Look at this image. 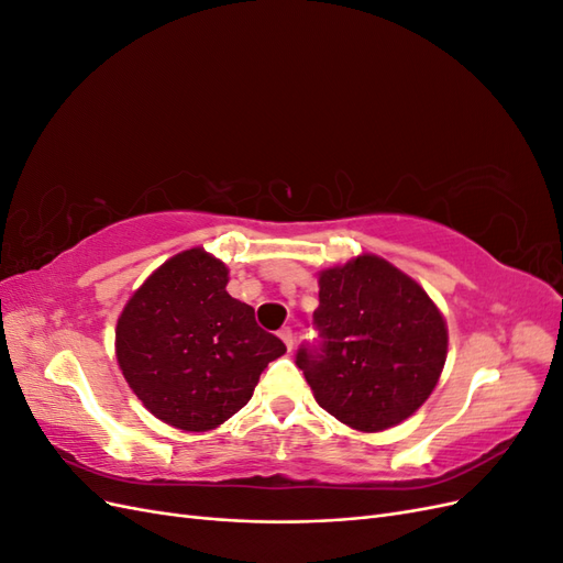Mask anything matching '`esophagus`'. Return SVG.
Segmentation results:
<instances>
[{
    "label": "esophagus",
    "instance_id": "34e87169",
    "mask_svg": "<svg viewBox=\"0 0 563 563\" xmlns=\"http://www.w3.org/2000/svg\"><path fill=\"white\" fill-rule=\"evenodd\" d=\"M279 338L284 340V345H286V350H288V352H291V350H294V331H291V329H288V327H284V329L279 331Z\"/></svg>",
    "mask_w": 563,
    "mask_h": 563
}]
</instances>
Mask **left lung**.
Listing matches in <instances>:
<instances>
[{"mask_svg": "<svg viewBox=\"0 0 563 563\" xmlns=\"http://www.w3.org/2000/svg\"><path fill=\"white\" fill-rule=\"evenodd\" d=\"M314 327L321 352L300 347L296 364L323 411L356 432L411 418L446 364L444 314L416 279L373 253L319 272Z\"/></svg>", "mask_w": 563, "mask_h": 563, "instance_id": "left-lung-1", "label": "left lung"}]
</instances>
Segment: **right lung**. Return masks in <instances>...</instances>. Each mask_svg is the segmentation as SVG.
Returning <instances> with one entry per match:
<instances>
[{
	"instance_id": "add662e5",
	"label": "right lung",
	"mask_w": 563,
	"mask_h": 563,
	"mask_svg": "<svg viewBox=\"0 0 563 563\" xmlns=\"http://www.w3.org/2000/svg\"><path fill=\"white\" fill-rule=\"evenodd\" d=\"M230 269L199 246L176 253L135 288L114 329L133 395L162 422L209 432L249 404L286 345L232 298Z\"/></svg>"
}]
</instances>
